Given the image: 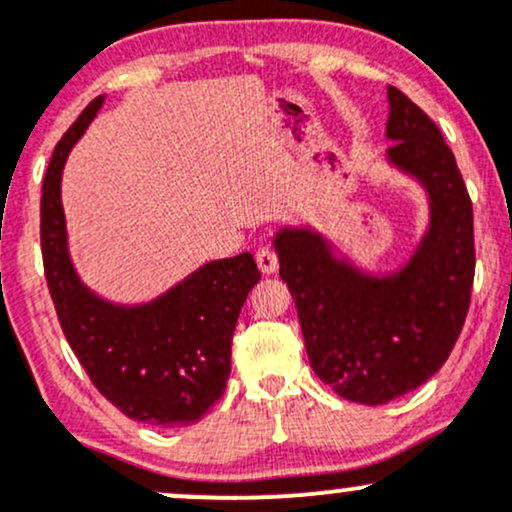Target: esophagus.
<instances>
[{"label": "esophagus", "mask_w": 512, "mask_h": 512, "mask_svg": "<svg viewBox=\"0 0 512 512\" xmlns=\"http://www.w3.org/2000/svg\"><path fill=\"white\" fill-rule=\"evenodd\" d=\"M255 260H257V267H260L262 274H274L276 269H279V257H276V252L272 248H267V245L257 250Z\"/></svg>", "instance_id": "esophagus-1"}]
</instances>
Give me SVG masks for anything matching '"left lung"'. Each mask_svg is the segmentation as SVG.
Returning <instances> with one entry per match:
<instances>
[{
	"instance_id": "obj_1",
	"label": "left lung",
	"mask_w": 512,
	"mask_h": 512,
	"mask_svg": "<svg viewBox=\"0 0 512 512\" xmlns=\"http://www.w3.org/2000/svg\"><path fill=\"white\" fill-rule=\"evenodd\" d=\"M392 166L421 182L428 231L397 272L339 260L313 228L274 236L279 276L296 303L310 366L349 402L378 407L424 385L448 361L474 281L472 199L436 122L387 86Z\"/></svg>"
}]
</instances>
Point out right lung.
<instances>
[{"instance_id":"add662e5","label":"right lung","mask_w":512,"mask_h":512,"mask_svg":"<svg viewBox=\"0 0 512 512\" xmlns=\"http://www.w3.org/2000/svg\"><path fill=\"white\" fill-rule=\"evenodd\" d=\"M101 105L103 96L93 98L52 151L40 197L45 279L64 337L98 392L134 421L192 426L226 390L233 332L260 269L250 252L207 262L142 305L110 303L81 284L60 185L69 151Z\"/></svg>"}]
</instances>
